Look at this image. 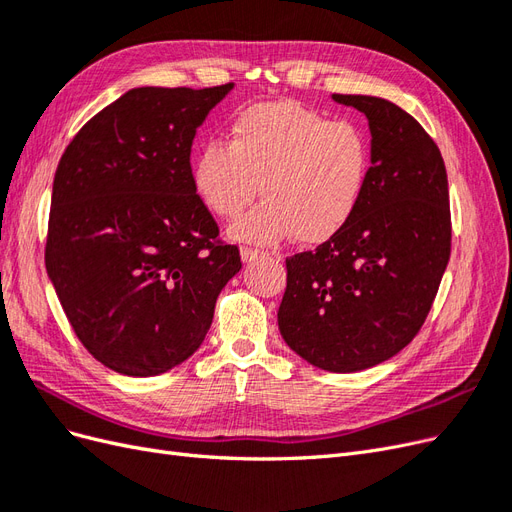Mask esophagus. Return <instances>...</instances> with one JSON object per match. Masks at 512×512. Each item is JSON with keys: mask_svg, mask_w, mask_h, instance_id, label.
I'll return each mask as SVG.
<instances>
[{"mask_svg": "<svg viewBox=\"0 0 512 512\" xmlns=\"http://www.w3.org/2000/svg\"><path fill=\"white\" fill-rule=\"evenodd\" d=\"M265 256V252L262 250H256V247H241V258H243V262H254V260H258V258H262Z\"/></svg>", "mask_w": 512, "mask_h": 512, "instance_id": "34e87169", "label": "esophagus"}]
</instances>
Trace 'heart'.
Listing matches in <instances>:
<instances>
[{"label": "heart", "instance_id": "heart-1", "mask_svg": "<svg viewBox=\"0 0 512 512\" xmlns=\"http://www.w3.org/2000/svg\"><path fill=\"white\" fill-rule=\"evenodd\" d=\"M371 175V141L356 121H329L297 100L258 102L230 121L228 143L209 141L192 160V185L205 207L235 220L232 237L271 245L294 237L318 245L359 211Z\"/></svg>", "mask_w": 512, "mask_h": 512}]
</instances>
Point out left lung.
Returning <instances> with one entry per match:
<instances>
[{
	"label": "left lung",
	"mask_w": 512,
	"mask_h": 512,
	"mask_svg": "<svg viewBox=\"0 0 512 512\" xmlns=\"http://www.w3.org/2000/svg\"><path fill=\"white\" fill-rule=\"evenodd\" d=\"M333 100L367 117L371 175L342 232L286 258L277 324L301 359L350 374L421 331L451 258V207L442 153L421 123L382 98Z\"/></svg>",
	"instance_id": "left-lung-1"
}]
</instances>
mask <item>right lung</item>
Returning a JSON list of instances; mask_svg holds the SVG:
<instances>
[{"label":"right lung","instance_id":"1","mask_svg":"<svg viewBox=\"0 0 512 512\" xmlns=\"http://www.w3.org/2000/svg\"><path fill=\"white\" fill-rule=\"evenodd\" d=\"M232 87L130 89L59 160L46 273L76 337L117 374L158 376L190 359L241 269L190 166L196 128Z\"/></svg>","mask_w":512,"mask_h":512}]
</instances>
